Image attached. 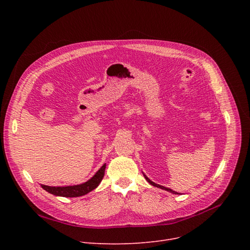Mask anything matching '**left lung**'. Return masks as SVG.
<instances>
[{
  "mask_svg": "<svg viewBox=\"0 0 250 250\" xmlns=\"http://www.w3.org/2000/svg\"><path fill=\"white\" fill-rule=\"evenodd\" d=\"M144 176H145V178H146V180L150 183L151 186H153V187H156V188H161V189H164V190H167V191H169V192H171V193H174V194H180V193H178V192H176V191H174V190H172L171 188H165V187H163V186H160V185H157V183H155V182H153L152 180H150L145 174H144Z\"/></svg>",
  "mask_w": 250,
  "mask_h": 250,
  "instance_id": "left-lung-1",
  "label": "left lung"
}]
</instances>
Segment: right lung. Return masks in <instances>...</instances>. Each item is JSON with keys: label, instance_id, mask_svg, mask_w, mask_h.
<instances>
[{"label": "right lung", "instance_id": "1", "mask_svg": "<svg viewBox=\"0 0 250 250\" xmlns=\"http://www.w3.org/2000/svg\"><path fill=\"white\" fill-rule=\"evenodd\" d=\"M105 168H106V164H103V166L98 170L93 177L84 183H81V185L69 186V187H48V186L42 185V188L47 192L58 196H64V198H77V196L87 194L88 192L95 189L99 186V183L101 182L104 176Z\"/></svg>", "mask_w": 250, "mask_h": 250}]
</instances>
